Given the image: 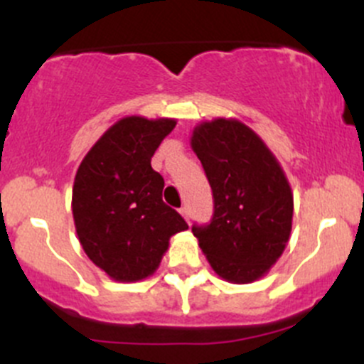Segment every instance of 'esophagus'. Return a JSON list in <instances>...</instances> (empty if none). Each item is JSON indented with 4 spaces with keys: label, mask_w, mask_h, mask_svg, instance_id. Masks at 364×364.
I'll list each match as a JSON object with an SVG mask.
<instances>
[{
    "label": "esophagus",
    "mask_w": 364,
    "mask_h": 364,
    "mask_svg": "<svg viewBox=\"0 0 364 364\" xmlns=\"http://www.w3.org/2000/svg\"><path fill=\"white\" fill-rule=\"evenodd\" d=\"M179 213H181L183 218H185L186 222L190 223V209L188 208H181V209H179Z\"/></svg>",
    "instance_id": "esophagus-1"
}]
</instances>
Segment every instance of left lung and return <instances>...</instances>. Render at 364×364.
I'll use <instances>...</instances> for the list:
<instances>
[{
	"label": "left lung",
	"instance_id": "8db88e82",
	"mask_svg": "<svg viewBox=\"0 0 364 364\" xmlns=\"http://www.w3.org/2000/svg\"><path fill=\"white\" fill-rule=\"evenodd\" d=\"M190 146L215 199L211 223L192 227L200 250L222 280H260L282 257L292 230L294 197L280 161L236 117L199 123Z\"/></svg>",
	"mask_w": 364,
	"mask_h": 364
}]
</instances>
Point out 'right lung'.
I'll return each instance as SVG.
<instances>
[{"instance_id":"obj_1","label":"right lung","mask_w":364,"mask_h":364,"mask_svg":"<svg viewBox=\"0 0 364 364\" xmlns=\"http://www.w3.org/2000/svg\"><path fill=\"white\" fill-rule=\"evenodd\" d=\"M176 123L172 117H121L77 168L72 190L77 237L91 262L114 282L151 277L171 237L188 229L161 200L164 178L151 167V156Z\"/></svg>"}]
</instances>
